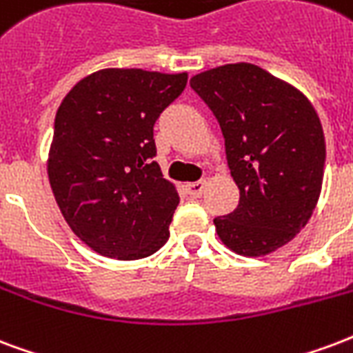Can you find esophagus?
I'll use <instances>...</instances> for the list:
<instances>
[{"mask_svg": "<svg viewBox=\"0 0 353 353\" xmlns=\"http://www.w3.org/2000/svg\"><path fill=\"white\" fill-rule=\"evenodd\" d=\"M186 188H188V193H190L192 197H201V195H203V192H205V188H206V180L190 182Z\"/></svg>", "mask_w": 353, "mask_h": 353, "instance_id": "obj_1", "label": "esophagus"}]
</instances>
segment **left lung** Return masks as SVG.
Listing matches in <instances>:
<instances>
[{"instance_id":"8db88e82","label":"left lung","mask_w":353,"mask_h":353,"mask_svg":"<svg viewBox=\"0 0 353 353\" xmlns=\"http://www.w3.org/2000/svg\"><path fill=\"white\" fill-rule=\"evenodd\" d=\"M225 137L236 210L216 217L217 236L234 253L262 256L303 229L322 192L324 130L296 87L251 63L210 68L190 79Z\"/></svg>"}]
</instances>
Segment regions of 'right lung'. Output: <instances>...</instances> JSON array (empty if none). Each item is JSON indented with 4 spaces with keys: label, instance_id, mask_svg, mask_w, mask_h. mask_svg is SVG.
<instances>
[{
    "label": "right lung",
    "instance_id": "obj_1",
    "mask_svg": "<svg viewBox=\"0 0 353 353\" xmlns=\"http://www.w3.org/2000/svg\"><path fill=\"white\" fill-rule=\"evenodd\" d=\"M186 83V72L104 68L63 98L48 179L68 227L100 255L137 261L169 240L180 199L152 161L154 123Z\"/></svg>",
    "mask_w": 353,
    "mask_h": 353
}]
</instances>
